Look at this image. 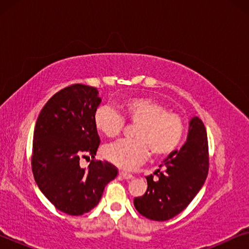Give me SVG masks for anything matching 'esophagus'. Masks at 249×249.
<instances>
[{"label": "esophagus", "mask_w": 249, "mask_h": 249, "mask_svg": "<svg viewBox=\"0 0 249 249\" xmlns=\"http://www.w3.org/2000/svg\"><path fill=\"white\" fill-rule=\"evenodd\" d=\"M119 175L122 177V178H123V179H126V180H130V179H133V178H134V176H133V175L127 174V172H124V171H120V172H119Z\"/></svg>", "instance_id": "obj_1"}]
</instances>
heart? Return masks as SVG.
Masks as SVG:
<instances>
[{
	"label": "heart",
	"mask_w": 249,
	"mask_h": 249,
	"mask_svg": "<svg viewBox=\"0 0 249 249\" xmlns=\"http://www.w3.org/2000/svg\"><path fill=\"white\" fill-rule=\"evenodd\" d=\"M122 113L130 123L136 124L134 141H119L104 147V158L121 169L132 170L148 157L160 158L171 154L180 145L184 124L180 115L167 111V107L151 98H132L121 105ZM94 125L104 136H119L124 126L119 112L107 107L98 108Z\"/></svg>",
	"instance_id": "b5f03b06"
}]
</instances>
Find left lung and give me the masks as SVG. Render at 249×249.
<instances>
[{"label":"left lung","mask_w":249,"mask_h":249,"mask_svg":"<svg viewBox=\"0 0 249 249\" xmlns=\"http://www.w3.org/2000/svg\"><path fill=\"white\" fill-rule=\"evenodd\" d=\"M162 170L146 177L147 190L134 199L142 216L154 221L170 220L187 208L204 184L209 172V145L206 129L199 117L189 123L187 142L163 160Z\"/></svg>","instance_id":"left-lung-1"}]
</instances>
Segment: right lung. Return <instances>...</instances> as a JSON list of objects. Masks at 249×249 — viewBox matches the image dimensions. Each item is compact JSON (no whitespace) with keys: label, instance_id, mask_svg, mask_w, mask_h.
I'll return each mask as SVG.
<instances>
[{"label":"right lung","instance_id":"1","mask_svg":"<svg viewBox=\"0 0 249 249\" xmlns=\"http://www.w3.org/2000/svg\"><path fill=\"white\" fill-rule=\"evenodd\" d=\"M101 103L96 88L71 84L57 92L41 109L34 130L32 170L40 191L54 208L82 215L98 205L117 169L94 160L100 137L94 125ZM91 160L88 170L79 159Z\"/></svg>","mask_w":249,"mask_h":249}]
</instances>
